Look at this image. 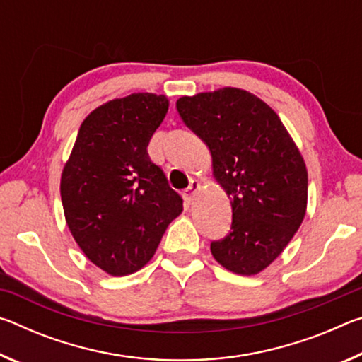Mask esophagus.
<instances>
[{
  "label": "esophagus",
  "instance_id": "1",
  "mask_svg": "<svg viewBox=\"0 0 362 362\" xmlns=\"http://www.w3.org/2000/svg\"><path fill=\"white\" fill-rule=\"evenodd\" d=\"M199 188V182L198 180H192L189 182L188 188H185V192H183V199L187 201V203H192L193 198H194V193L196 189Z\"/></svg>",
  "mask_w": 362,
  "mask_h": 362
}]
</instances>
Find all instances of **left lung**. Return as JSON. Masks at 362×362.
Listing matches in <instances>:
<instances>
[{"label": "left lung", "instance_id": "1", "mask_svg": "<svg viewBox=\"0 0 362 362\" xmlns=\"http://www.w3.org/2000/svg\"><path fill=\"white\" fill-rule=\"evenodd\" d=\"M182 121L207 145L231 201V228L211 243L220 265L257 274L283 252L305 217L308 174L279 116L247 90L180 97Z\"/></svg>", "mask_w": 362, "mask_h": 362}]
</instances>
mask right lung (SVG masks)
I'll return each instance as SVG.
<instances>
[{
	"mask_svg": "<svg viewBox=\"0 0 362 362\" xmlns=\"http://www.w3.org/2000/svg\"><path fill=\"white\" fill-rule=\"evenodd\" d=\"M168 108L166 97L148 93L103 103L83 121L64 168L69 228L84 255L112 276L142 268L183 209L146 151Z\"/></svg>",
	"mask_w": 362,
	"mask_h": 362,
	"instance_id": "obj_1",
	"label": "right lung"
}]
</instances>
